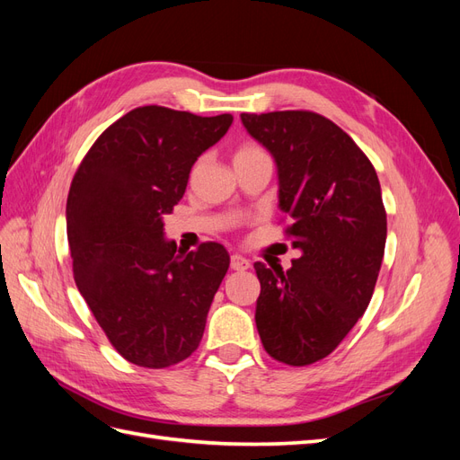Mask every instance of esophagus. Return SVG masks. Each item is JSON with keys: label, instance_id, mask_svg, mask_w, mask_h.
<instances>
[{"label": "esophagus", "instance_id": "1", "mask_svg": "<svg viewBox=\"0 0 460 460\" xmlns=\"http://www.w3.org/2000/svg\"><path fill=\"white\" fill-rule=\"evenodd\" d=\"M249 267H252V262H249L245 257H242V255H232V259H230V269H232V270L243 272V270H247Z\"/></svg>", "mask_w": 460, "mask_h": 460}]
</instances>
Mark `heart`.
Returning a JSON list of instances; mask_svg holds the SVG:
<instances>
[{"label": "heart", "instance_id": "1", "mask_svg": "<svg viewBox=\"0 0 460 460\" xmlns=\"http://www.w3.org/2000/svg\"><path fill=\"white\" fill-rule=\"evenodd\" d=\"M255 151H261V149H257L253 146H243L238 153H235V155H245V153H255Z\"/></svg>", "mask_w": 460, "mask_h": 460}]
</instances>
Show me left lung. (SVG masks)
I'll use <instances>...</instances> for the list:
<instances>
[{
    "mask_svg": "<svg viewBox=\"0 0 460 460\" xmlns=\"http://www.w3.org/2000/svg\"><path fill=\"white\" fill-rule=\"evenodd\" d=\"M278 172V207L301 257L255 262V323L264 349L291 367L330 355L365 314L384 259L387 220L372 163L332 120L311 111L242 113Z\"/></svg>",
    "mask_w": 460,
    "mask_h": 460,
    "instance_id": "1",
    "label": "left lung"
}]
</instances>
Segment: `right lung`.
<instances>
[{
  "label": "right lung",
  "mask_w": 460,
  "mask_h": 460,
  "mask_svg": "<svg viewBox=\"0 0 460 460\" xmlns=\"http://www.w3.org/2000/svg\"><path fill=\"white\" fill-rule=\"evenodd\" d=\"M232 120L137 107L97 137L73 178L66 238L75 282L132 365H176L203 338L230 255L215 242L176 253L163 218L182 199L193 163Z\"/></svg>",
  "instance_id": "1"
}]
</instances>
